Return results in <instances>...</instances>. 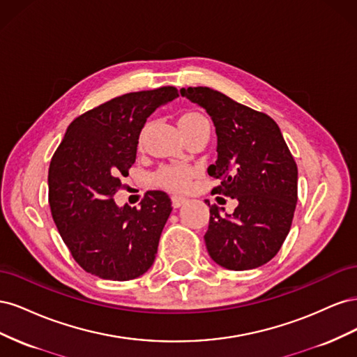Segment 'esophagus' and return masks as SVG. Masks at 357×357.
<instances>
[{"label": "esophagus", "instance_id": "esophagus-1", "mask_svg": "<svg viewBox=\"0 0 357 357\" xmlns=\"http://www.w3.org/2000/svg\"><path fill=\"white\" fill-rule=\"evenodd\" d=\"M188 199L185 198V197H177V195H174V197H171V202H172V207L174 208H178V207H181L183 204H185Z\"/></svg>", "mask_w": 357, "mask_h": 357}]
</instances>
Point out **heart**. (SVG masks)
I'll use <instances>...</instances> for the list:
<instances>
[{"label":"heart","instance_id":"heart-1","mask_svg":"<svg viewBox=\"0 0 357 357\" xmlns=\"http://www.w3.org/2000/svg\"><path fill=\"white\" fill-rule=\"evenodd\" d=\"M180 125H208V121L201 113H186L180 117ZM193 169L185 164H171L158 169L155 181L159 186L183 190L189 186Z\"/></svg>","mask_w":357,"mask_h":357}]
</instances>
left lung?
I'll return each mask as SVG.
<instances>
[{
    "label": "left lung",
    "mask_w": 357,
    "mask_h": 357,
    "mask_svg": "<svg viewBox=\"0 0 357 357\" xmlns=\"http://www.w3.org/2000/svg\"><path fill=\"white\" fill-rule=\"evenodd\" d=\"M181 96L208 113L218 135V160L208 176L214 193L238 201L232 214L210 205L204 240L213 261L231 271L262 266L278 253L298 201V167L278 125L265 113L207 86L181 88Z\"/></svg>",
    "instance_id": "1"
}]
</instances>
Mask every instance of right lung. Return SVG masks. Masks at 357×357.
<instances>
[{
    "label": "right lung",
    "instance_id": "right-lung-1",
    "mask_svg": "<svg viewBox=\"0 0 357 357\" xmlns=\"http://www.w3.org/2000/svg\"><path fill=\"white\" fill-rule=\"evenodd\" d=\"M172 86L131 92L86 112L70 123L49 167L52 218L73 257L86 273L126 282L153 265L171 214L165 192L150 190L139 208L119 207L147 117L176 100Z\"/></svg>",
    "mask_w": 357,
    "mask_h": 357
}]
</instances>
